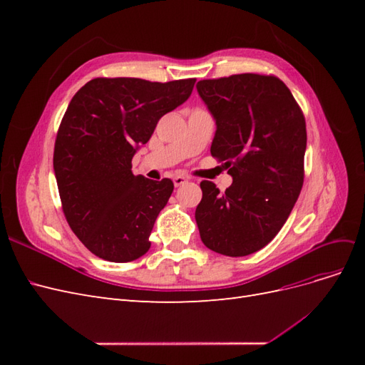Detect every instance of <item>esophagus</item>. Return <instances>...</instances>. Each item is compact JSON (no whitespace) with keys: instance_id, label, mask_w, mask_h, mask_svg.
Returning a JSON list of instances; mask_svg holds the SVG:
<instances>
[{"instance_id":"obj_1","label":"esophagus","mask_w":365,"mask_h":365,"mask_svg":"<svg viewBox=\"0 0 365 365\" xmlns=\"http://www.w3.org/2000/svg\"><path fill=\"white\" fill-rule=\"evenodd\" d=\"M185 182H187V180L184 178V176H175V178H173L175 187H180V185H182V184H185Z\"/></svg>"}]
</instances>
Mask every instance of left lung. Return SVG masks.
<instances>
[{
	"mask_svg": "<svg viewBox=\"0 0 365 365\" xmlns=\"http://www.w3.org/2000/svg\"><path fill=\"white\" fill-rule=\"evenodd\" d=\"M216 120L212 155L233 184L201 182L195 219L204 245L230 257L267 247L289 217L304 178L306 121L279 77L233 74L196 83Z\"/></svg>",
	"mask_w": 365,
	"mask_h": 365,
	"instance_id": "left-lung-1",
	"label": "left lung"
}]
</instances>
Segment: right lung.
Listing matches in <instances>:
<instances>
[{
    "label": "right lung",
    "mask_w": 365,
    "mask_h": 365,
    "mask_svg": "<svg viewBox=\"0 0 365 365\" xmlns=\"http://www.w3.org/2000/svg\"><path fill=\"white\" fill-rule=\"evenodd\" d=\"M195 82L97 77L71 98L53 168L67 222L97 257L125 263L150 248L149 236L173 182L135 176L132 157L158 120L190 97Z\"/></svg>",
    "instance_id": "1"
}]
</instances>
